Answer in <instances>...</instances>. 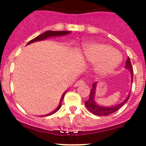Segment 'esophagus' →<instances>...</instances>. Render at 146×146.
Returning a JSON list of instances; mask_svg holds the SVG:
<instances>
[{"label": "esophagus", "mask_w": 146, "mask_h": 146, "mask_svg": "<svg viewBox=\"0 0 146 146\" xmlns=\"http://www.w3.org/2000/svg\"><path fill=\"white\" fill-rule=\"evenodd\" d=\"M84 81L83 80H78V82H76L75 84H74V86H81V85H84Z\"/></svg>", "instance_id": "obj_1"}]
</instances>
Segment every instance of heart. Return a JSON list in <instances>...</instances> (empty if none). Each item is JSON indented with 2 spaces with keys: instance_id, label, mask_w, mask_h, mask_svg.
Segmentation results:
<instances>
[{
  "instance_id": "1",
  "label": "heart",
  "mask_w": 146,
  "mask_h": 146,
  "mask_svg": "<svg viewBox=\"0 0 146 146\" xmlns=\"http://www.w3.org/2000/svg\"><path fill=\"white\" fill-rule=\"evenodd\" d=\"M88 61L97 63L96 72L100 75H109L121 64V56L113 47L104 43H90L84 48Z\"/></svg>"
}]
</instances>
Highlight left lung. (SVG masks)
<instances>
[{
	"instance_id": "left-lung-1",
	"label": "left lung",
	"mask_w": 146,
	"mask_h": 146,
	"mask_svg": "<svg viewBox=\"0 0 146 146\" xmlns=\"http://www.w3.org/2000/svg\"><path fill=\"white\" fill-rule=\"evenodd\" d=\"M125 68L127 70L131 72V83L133 82V68L131 66V60L128 57L126 61V64H125ZM96 86H97V82H95L92 84V89H91L90 93V98L89 100L85 102V106L88 109V110L91 112L92 113L95 114L96 115H100V116H104V115H109L110 114L113 113L115 111L119 110L122 106L127 102V100L129 99L130 93L127 95V96L125 98V99L123 100V102L121 103L115 104V105L110 106V107H105V106H102L98 104L96 102Z\"/></svg>"
}]
</instances>
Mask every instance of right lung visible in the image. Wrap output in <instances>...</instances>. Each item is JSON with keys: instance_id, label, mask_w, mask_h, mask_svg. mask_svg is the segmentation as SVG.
I'll use <instances>...</instances> for the list:
<instances>
[{"instance_id": "add662e5", "label": "right lung", "mask_w": 146, "mask_h": 146, "mask_svg": "<svg viewBox=\"0 0 146 146\" xmlns=\"http://www.w3.org/2000/svg\"><path fill=\"white\" fill-rule=\"evenodd\" d=\"M71 33V31H45L44 33H42V34L38 35V36H36V38H34L33 39L31 40L27 43V44H30L31 43H33V42H38V41H42V40H45L46 38H50V37H55V36H66L67 34H69ZM66 92H67V90L65 91L64 93L62 95V97L60 98V102L59 103V105L58 107L56 108V109L54 110V111L48 114H46V115H44V116H48V115H52V114L55 113L56 111H58L60 108H61V106H62V102L63 98H64V96L66 95ZM43 116V115H42Z\"/></svg>"}]
</instances>
